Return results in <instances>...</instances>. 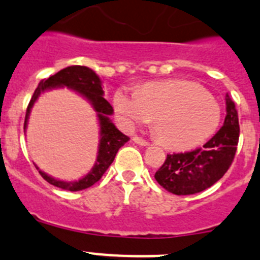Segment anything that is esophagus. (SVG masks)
<instances>
[{"label":"esophagus","instance_id":"obj_1","mask_svg":"<svg viewBox=\"0 0 260 260\" xmlns=\"http://www.w3.org/2000/svg\"><path fill=\"white\" fill-rule=\"evenodd\" d=\"M132 140L135 144L141 145V146H147V145H149V142H147L145 139H142V137H140V136H133Z\"/></svg>","mask_w":260,"mask_h":260}]
</instances>
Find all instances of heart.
<instances>
[{
  "label": "heart",
  "mask_w": 260,
  "mask_h": 260,
  "mask_svg": "<svg viewBox=\"0 0 260 260\" xmlns=\"http://www.w3.org/2000/svg\"><path fill=\"white\" fill-rule=\"evenodd\" d=\"M113 104L127 127L154 119L158 141L172 149L205 141L220 121V107L215 98L200 84L180 79L149 81L139 92L119 88Z\"/></svg>",
  "instance_id": "1"
}]
</instances>
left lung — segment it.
I'll return each instance as SVG.
<instances>
[{
	"label": "left lung",
	"mask_w": 260,
	"mask_h": 260,
	"mask_svg": "<svg viewBox=\"0 0 260 260\" xmlns=\"http://www.w3.org/2000/svg\"><path fill=\"white\" fill-rule=\"evenodd\" d=\"M224 124L203 147L184 153L167 154L165 163L155 172V180L176 196L196 194L214 185L232 166L237 150L240 124L235 102L225 97Z\"/></svg>",
	"instance_id": "left-lung-1"
}]
</instances>
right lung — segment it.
<instances>
[{
	"mask_svg": "<svg viewBox=\"0 0 260 260\" xmlns=\"http://www.w3.org/2000/svg\"><path fill=\"white\" fill-rule=\"evenodd\" d=\"M60 85L69 86L71 89L76 90L80 94H83L86 100H89L92 102V105L94 106V110L98 113V120H100V125H101V140H100V149H98L97 160H95L94 167L92 168L89 174L86 175L85 177H83V179L79 180V181L75 182L59 181V180H55L53 177L48 176V175L41 172V171H39V172L51 185L58 186V188L64 189V190L78 191L89 188V186H92L93 184H95L98 180L104 176L107 168L114 162L118 150L129 140V137L123 135L110 121L109 115L113 114L114 110L111 107V105L104 98L101 80L94 74L93 70L85 66L66 67V69L60 70L59 72L50 76L49 79H44V80L40 81L39 86L35 90L31 101H29V104L27 106L24 128L27 125V119L28 115H29V111H31L35 101L39 98L40 93H43L46 89H50V88H55V86Z\"/></svg>",
	"mask_w": 260,
	"mask_h": 260,
	"instance_id": "obj_1",
	"label": "right lung"
}]
</instances>
